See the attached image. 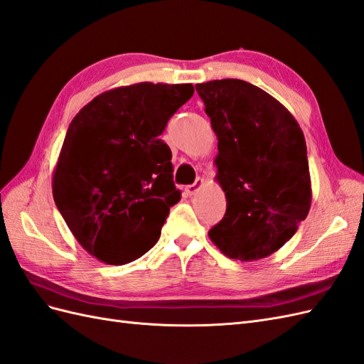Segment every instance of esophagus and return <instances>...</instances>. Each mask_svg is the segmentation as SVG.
Wrapping results in <instances>:
<instances>
[{"label":"esophagus","instance_id":"34e87169","mask_svg":"<svg viewBox=\"0 0 364 364\" xmlns=\"http://www.w3.org/2000/svg\"><path fill=\"white\" fill-rule=\"evenodd\" d=\"M203 183H205V181L203 179H196V182L194 183H191V185H186L185 186V193L188 194V196H193V194H196L198 193L202 186H203Z\"/></svg>","mask_w":364,"mask_h":364}]
</instances>
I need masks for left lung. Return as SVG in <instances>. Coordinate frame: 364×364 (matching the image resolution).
<instances>
[{"mask_svg":"<svg viewBox=\"0 0 364 364\" xmlns=\"http://www.w3.org/2000/svg\"><path fill=\"white\" fill-rule=\"evenodd\" d=\"M218 136L215 181L227 213L208 231L227 257L252 262L280 250L311 208L300 125L284 105L242 80L196 84Z\"/></svg>","mask_w":364,"mask_h":364,"instance_id":"8db88e82","label":"left lung"}]
</instances>
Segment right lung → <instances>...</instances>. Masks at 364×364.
Here are the masks:
<instances>
[{
	"label": "right lung",
	"instance_id": "add662e5",
	"mask_svg": "<svg viewBox=\"0 0 364 364\" xmlns=\"http://www.w3.org/2000/svg\"><path fill=\"white\" fill-rule=\"evenodd\" d=\"M193 84L112 88L80 110L58 158L53 199L75 239L109 264L139 259L181 200L171 150L159 136Z\"/></svg>",
	"mask_w": 364,
	"mask_h": 364
}]
</instances>
